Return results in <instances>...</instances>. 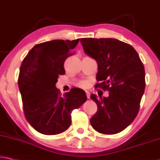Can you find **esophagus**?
<instances>
[{
	"label": "esophagus",
	"instance_id": "esophagus-1",
	"mask_svg": "<svg viewBox=\"0 0 160 160\" xmlns=\"http://www.w3.org/2000/svg\"><path fill=\"white\" fill-rule=\"evenodd\" d=\"M85 92H86V95H87V98L89 99L90 97V92H89V91H88V90H86Z\"/></svg>",
	"mask_w": 160,
	"mask_h": 160
}]
</instances>
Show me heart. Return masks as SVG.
I'll list each match as a JSON object with an SVG mask.
<instances>
[{
	"label": "heart",
	"mask_w": 160,
	"mask_h": 160,
	"mask_svg": "<svg viewBox=\"0 0 160 160\" xmlns=\"http://www.w3.org/2000/svg\"><path fill=\"white\" fill-rule=\"evenodd\" d=\"M80 85L81 87H86L87 86V82L85 81H82V82H80Z\"/></svg>",
	"instance_id": "1"
}]
</instances>
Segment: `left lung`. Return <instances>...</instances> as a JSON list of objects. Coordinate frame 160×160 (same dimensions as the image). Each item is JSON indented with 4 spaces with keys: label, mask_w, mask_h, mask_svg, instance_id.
<instances>
[{
    "label": "left lung",
    "mask_w": 160,
    "mask_h": 160,
    "mask_svg": "<svg viewBox=\"0 0 160 160\" xmlns=\"http://www.w3.org/2000/svg\"><path fill=\"white\" fill-rule=\"evenodd\" d=\"M84 52L98 64L97 87L109 91L108 97L90 98L98 111L90 119L99 132H120L135 120L145 88V72L132 46L115 38H80Z\"/></svg>",
    "instance_id": "1"
}]
</instances>
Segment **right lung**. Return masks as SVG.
<instances>
[{
	"label": "right lung",
	"instance_id": "right-lung-1",
	"mask_svg": "<svg viewBox=\"0 0 160 160\" xmlns=\"http://www.w3.org/2000/svg\"><path fill=\"white\" fill-rule=\"evenodd\" d=\"M80 39L53 40L38 44L22 61L18 77L26 120L38 132L57 135L69 128L71 112L87 100L84 90L72 88L60 95L55 87L64 75V62Z\"/></svg>",
	"mask_w": 160,
	"mask_h": 160
}]
</instances>
